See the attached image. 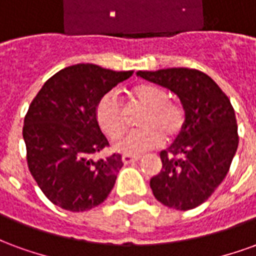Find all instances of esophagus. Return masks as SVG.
<instances>
[{"label":"esophagus","instance_id":"esophagus-1","mask_svg":"<svg viewBox=\"0 0 256 256\" xmlns=\"http://www.w3.org/2000/svg\"><path fill=\"white\" fill-rule=\"evenodd\" d=\"M140 160V156H133V155H123L122 162L124 164H128V163H133V162Z\"/></svg>","mask_w":256,"mask_h":256}]
</instances>
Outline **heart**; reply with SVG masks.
Masks as SVG:
<instances>
[{
  "mask_svg": "<svg viewBox=\"0 0 256 256\" xmlns=\"http://www.w3.org/2000/svg\"><path fill=\"white\" fill-rule=\"evenodd\" d=\"M130 97L136 106L145 108L138 120L142 128L118 140L115 142L116 150L124 155H138L159 146L163 137L170 142L182 132L186 118L185 108L178 101L168 100V94L163 89L141 84L132 89ZM96 118L108 138H118L126 128L124 110L114 92L104 94L97 102Z\"/></svg>",
  "mask_w": 256,
  "mask_h": 256,
  "instance_id": "obj_1",
  "label": "heart"
}]
</instances>
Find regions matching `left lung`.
<instances>
[{"mask_svg": "<svg viewBox=\"0 0 256 256\" xmlns=\"http://www.w3.org/2000/svg\"><path fill=\"white\" fill-rule=\"evenodd\" d=\"M137 75L174 92L186 114L178 138L160 152L163 166L150 182L154 196L170 208H196L230 168L238 145L234 110L220 86L198 70L166 68Z\"/></svg>", "mask_w": 256, "mask_h": 256, "instance_id": "1", "label": "left lung"}]
</instances>
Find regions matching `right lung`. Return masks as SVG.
I'll return each instance as SVG.
<instances>
[{
    "mask_svg": "<svg viewBox=\"0 0 256 256\" xmlns=\"http://www.w3.org/2000/svg\"><path fill=\"white\" fill-rule=\"evenodd\" d=\"M133 71H112L96 64H76L48 79L26 114L23 138L31 176L53 204L72 212L101 204L123 166L112 154L92 155L110 146L96 118L102 96Z\"/></svg>",
    "mask_w": 256,
    "mask_h": 256,
    "instance_id": "1",
    "label": "right lung"
}]
</instances>
